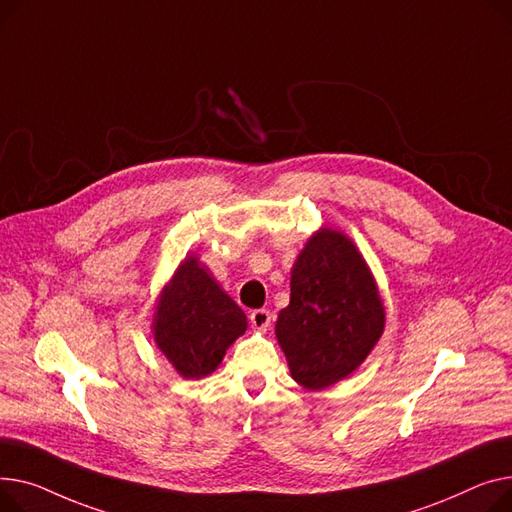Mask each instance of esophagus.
<instances>
[{"mask_svg": "<svg viewBox=\"0 0 512 512\" xmlns=\"http://www.w3.org/2000/svg\"><path fill=\"white\" fill-rule=\"evenodd\" d=\"M250 322L256 330H266L270 326V312L268 310H254L250 314Z\"/></svg>", "mask_w": 512, "mask_h": 512, "instance_id": "1", "label": "esophagus"}]
</instances>
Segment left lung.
<instances>
[{
    "label": "left lung",
    "mask_w": 512,
    "mask_h": 512,
    "mask_svg": "<svg viewBox=\"0 0 512 512\" xmlns=\"http://www.w3.org/2000/svg\"><path fill=\"white\" fill-rule=\"evenodd\" d=\"M382 330L384 306L362 254L339 231L312 235L293 264L291 299L277 320L293 380L308 390L343 380Z\"/></svg>",
    "instance_id": "8db88e82"
}]
</instances>
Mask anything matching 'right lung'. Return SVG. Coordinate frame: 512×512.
I'll use <instances>...</instances> for the list:
<instances>
[{
  "instance_id": "obj_1",
  "label": "right lung",
  "mask_w": 512,
  "mask_h": 512,
  "mask_svg": "<svg viewBox=\"0 0 512 512\" xmlns=\"http://www.w3.org/2000/svg\"><path fill=\"white\" fill-rule=\"evenodd\" d=\"M248 322L196 258H188L161 295L155 341L184 378L213 372Z\"/></svg>"
}]
</instances>
